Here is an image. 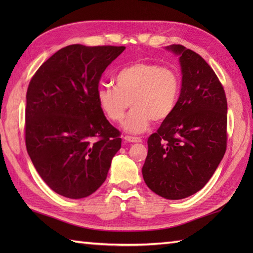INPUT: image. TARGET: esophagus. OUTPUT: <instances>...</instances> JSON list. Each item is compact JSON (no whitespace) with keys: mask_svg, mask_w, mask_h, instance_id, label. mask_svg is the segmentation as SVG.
Wrapping results in <instances>:
<instances>
[{"mask_svg":"<svg viewBox=\"0 0 253 253\" xmlns=\"http://www.w3.org/2000/svg\"><path fill=\"white\" fill-rule=\"evenodd\" d=\"M124 140H125V142H129V143H138V142L142 141L140 138L130 137V136H125V137H124Z\"/></svg>","mask_w":253,"mask_h":253,"instance_id":"34e87169","label":"esophagus"}]
</instances>
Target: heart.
<instances>
[{
    "mask_svg": "<svg viewBox=\"0 0 253 253\" xmlns=\"http://www.w3.org/2000/svg\"><path fill=\"white\" fill-rule=\"evenodd\" d=\"M179 92L180 78L174 69L138 62L118 72L115 87L101 85L96 100L103 114L113 122H121L131 104L133 109L123 127L128 132L141 133L151 121L162 122L173 113Z\"/></svg>",
    "mask_w": 253,
    "mask_h": 253,
    "instance_id": "1",
    "label": "heart"
}]
</instances>
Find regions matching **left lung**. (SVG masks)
Wrapping results in <instances>:
<instances>
[{
    "label": "left lung",
    "mask_w": 253,
    "mask_h": 253,
    "mask_svg": "<svg viewBox=\"0 0 253 253\" xmlns=\"http://www.w3.org/2000/svg\"><path fill=\"white\" fill-rule=\"evenodd\" d=\"M166 50L179 56L180 94L173 113L148 139L142 176L157 195L179 200L202 189L221 163L227 101L215 73L200 55L180 44Z\"/></svg>",
    "instance_id": "1"
}]
</instances>
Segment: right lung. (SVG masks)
Returning <instances> with one entry per match:
<instances>
[{"mask_svg":"<svg viewBox=\"0 0 253 253\" xmlns=\"http://www.w3.org/2000/svg\"><path fill=\"white\" fill-rule=\"evenodd\" d=\"M125 49L68 45L30 80L27 152L41 178L63 197L82 199L98 190L121 149V133L101 111L96 91L102 74Z\"/></svg>","mask_w":253,"mask_h":253,"instance_id":"obj_1","label":"right lung"}]
</instances>
